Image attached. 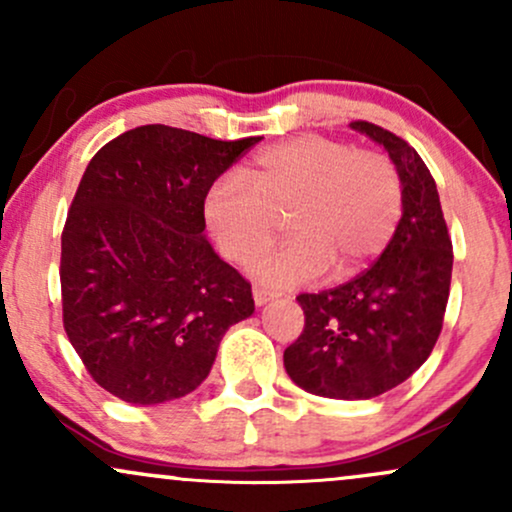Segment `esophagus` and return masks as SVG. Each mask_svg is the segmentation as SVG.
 Masks as SVG:
<instances>
[{
  "label": "esophagus",
  "instance_id": "esophagus-1",
  "mask_svg": "<svg viewBox=\"0 0 512 512\" xmlns=\"http://www.w3.org/2000/svg\"><path fill=\"white\" fill-rule=\"evenodd\" d=\"M276 296H279V293L269 291V289H262V286H255V289H252V298H255V305H264V303L274 301Z\"/></svg>",
  "mask_w": 512,
  "mask_h": 512
}]
</instances>
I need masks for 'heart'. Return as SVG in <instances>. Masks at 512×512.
<instances>
[{
    "label": "heart",
    "instance_id": "b5f03b06",
    "mask_svg": "<svg viewBox=\"0 0 512 512\" xmlns=\"http://www.w3.org/2000/svg\"><path fill=\"white\" fill-rule=\"evenodd\" d=\"M279 216H286L291 240L257 264L260 279L293 286L330 267L351 276L395 236L402 180L380 151L303 134L257 151L243 175H223L204 197L209 233L238 267L267 252Z\"/></svg>",
    "mask_w": 512,
    "mask_h": 512
}]
</instances>
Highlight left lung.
I'll return each instance as SVG.
<instances>
[{
	"label": "left lung",
	"instance_id": "obj_1",
	"mask_svg": "<svg viewBox=\"0 0 512 512\" xmlns=\"http://www.w3.org/2000/svg\"><path fill=\"white\" fill-rule=\"evenodd\" d=\"M383 144L402 180V219L383 255L342 286L301 293V337L284 351L305 392L370 399L402 385L431 356L450 296L452 240L431 170L402 137L351 122Z\"/></svg>",
	"mask_w": 512,
	"mask_h": 512
}]
</instances>
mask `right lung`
Masks as SVG:
<instances>
[{"instance_id": "add662e5", "label": "right lung", "mask_w": 512, "mask_h": 512, "mask_svg": "<svg viewBox=\"0 0 512 512\" xmlns=\"http://www.w3.org/2000/svg\"><path fill=\"white\" fill-rule=\"evenodd\" d=\"M257 142L144 125L86 166L62 231V320L91 378L122 402L190 395L228 327L255 310L250 281L204 238V197Z\"/></svg>"}]
</instances>
